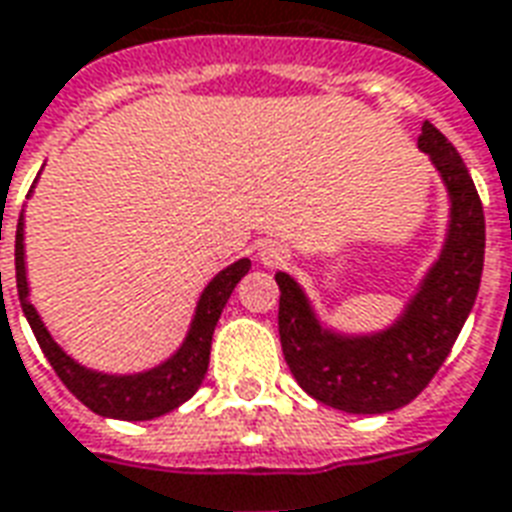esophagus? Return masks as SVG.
<instances>
[{
    "mask_svg": "<svg viewBox=\"0 0 512 512\" xmlns=\"http://www.w3.org/2000/svg\"><path fill=\"white\" fill-rule=\"evenodd\" d=\"M285 249L276 244H266L263 249H260V260L266 263V266H279L282 260H285Z\"/></svg>",
    "mask_w": 512,
    "mask_h": 512,
    "instance_id": "obj_1",
    "label": "esophagus"
}]
</instances>
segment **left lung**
Wrapping results in <instances>:
<instances>
[{
  "instance_id": "1",
  "label": "left lung",
  "mask_w": 512,
  "mask_h": 512,
  "mask_svg": "<svg viewBox=\"0 0 512 512\" xmlns=\"http://www.w3.org/2000/svg\"><path fill=\"white\" fill-rule=\"evenodd\" d=\"M418 149L448 189V236L404 312L388 328L342 333L320 323L304 287L285 271L279 339L290 372L312 399L352 415H382L410 404L448 358L475 306L486 252V217L467 165L442 132L423 121Z\"/></svg>"
}]
</instances>
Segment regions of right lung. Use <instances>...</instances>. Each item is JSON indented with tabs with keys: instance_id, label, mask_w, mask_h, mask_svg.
<instances>
[{
	"instance_id": "obj_1",
	"label": "right lung",
	"mask_w": 512,
	"mask_h": 512,
	"mask_svg": "<svg viewBox=\"0 0 512 512\" xmlns=\"http://www.w3.org/2000/svg\"><path fill=\"white\" fill-rule=\"evenodd\" d=\"M37 184V179H34ZM252 268V263L241 257L233 266L219 271L206 290L200 293L192 323L179 344V350L170 358L157 363L154 369L135 374H105L94 372L56 344L51 331L45 328L43 317L37 314L34 304L29 301V282H26V249H24V211L18 217L15 230V285H18V301L24 309L26 320L32 325L40 350L45 352L48 363L54 366L59 380L67 385V391L75 399L83 401L86 407L102 418L116 420H151L160 418L165 412L176 410L184 401L192 399L200 382L208 372V355H211V336L219 323V314L225 309L227 298L236 290L241 276ZM2 276V274H0Z\"/></svg>"
}]
</instances>
